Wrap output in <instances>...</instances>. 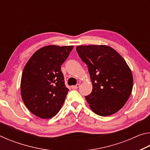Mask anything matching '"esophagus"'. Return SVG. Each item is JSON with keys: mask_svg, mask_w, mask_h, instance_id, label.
I'll return each instance as SVG.
<instances>
[{"mask_svg": "<svg viewBox=\"0 0 150 150\" xmlns=\"http://www.w3.org/2000/svg\"><path fill=\"white\" fill-rule=\"evenodd\" d=\"M80 87V84H77L76 85H73L71 87L73 89H77V88Z\"/></svg>", "mask_w": 150, "mask_h": 150, "instance_id": "obj_1", "label": "esophagus"}]
</instances>
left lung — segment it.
Returning <instances> with one entry per match:
<instances>
[{"mask_svg":"<svg viewBox=\"0 0 150 150\" xmlns=\"http://www.w3.org/2000/svg\"><path fill=\"white\" fill-rule=\"evenodd\" d=\"M76 50L91 76L93 90L85 98L91 110L102 116L116 113L132 91L130 67L116 51L107 45H78Z\"/></svg>","mask_w":150,"mask_h":150,"instance_id":"obj_1","label":"left lung"}]
</instances>
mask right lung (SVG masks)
I'll return each mask as SVG.
<instances>
[{"mask_svg": "<svg viewBox=\"0 0 150 150\" xmlns=\"http://www.w3.org/2000/svg\"><path fill=\"white\" fill-rule=\"evenodd\" d=\"M73 46L47 45L36 51L25 65L20 89L27 108L38 117L51 118L62 108L69 89L61 66Z\"/></svg>", "mask_w": 150, "mask_h": 150, "instance_id": "add662e5", "label": "right lung"}]
</instances>
